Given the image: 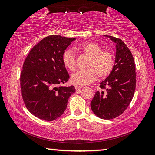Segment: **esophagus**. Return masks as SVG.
I'll use <instances>...</instances> for the list:
<instances>
[{
  "mask_svg": "<svg viewBox=\"0 0 155 155\" xmlns=\"http://www.w3.org/2000/svg\"><path fill=\"white\" fill-rule=\"evenodd\" d=\"M83 87L82 85H75V89L77 90H79L80 89H81Z\"/></svg>",
  "mask_w": 155,
  "mask_h": 155,
  "instance_id": "1",
  "label": "esophagus"
}]
</instances>
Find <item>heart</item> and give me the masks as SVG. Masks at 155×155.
Wrapping results in <instances>:
<instances>
[{"mask_svg": "<svg viewBox=\"0 0 155 155\" xmlns=\"http://www.w3.org/2000/svg\"><path fill=\"white\" fill-rule=\"evenodd\" d=\"M77 49L90 57L86 68L87 69L78 70L71 76L72 83L77 85H87L95 81L97 76L103 78L111 74L115 65L114 56L111 52L103 51L98 44L94 41H85L78 46ZM62 62L64 66L70 70L76 68V59L72 50L65 51L62 55Z\"/></svg>", "mask_w": 155, "mask_h": 155, "instance_id": "obj_1", "label": "heart"}]
</instances>
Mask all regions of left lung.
Segmentation results:
<instances>
[{
  "label": "left lung",
  "instance_id": "left-lung-1",
  "mask_svg": "<svg viewBox=\"0 0 155 155\" xmlns=\"http://www.w3.org/2000/svg\"><path fill=\"white\" fill-rule=\"evenodd\" d=\"M104 36L116 45L115 65L109 77L100 83L104 90L96 91L90 105L100 118L111 120L121 115L132 101L136 87L135 65L132 53L122 40Z\"/></svg>",
  "mask_w": 155,
  "mask_h": 155
}]
</instances>
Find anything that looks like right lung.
Here are the masks:
<instances>
[{
  "label": "right lung",
  "mask_w": 155,
  "mask_h": 155,
  "mask_svg": "<svg viewBox=\"0 0 155 155\" xmlns=\"http://www.w3.org/2000/svg\"><path fill=\"white\" fill-rule=\"evenodd\" d=\"M49 35L31 50L20 74L22 96L27 109L38 118L53 121L64 114L74 86H59L70 78L62 62L65 50L74 41Z\"/></svg>",
  "instance_id": "right-lung-1"
}]
</instances>
